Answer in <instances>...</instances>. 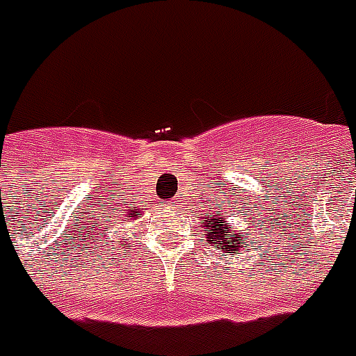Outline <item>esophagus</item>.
I'll return each instance as SVG.
<instances>
[{
    "label": "esophagus",
    "mask_w": 356,
    "mask_h": 356,
    "mask_svg": "<svg viewBox=\"0 0 356 356\" xmlns=\"http://www.w3.org/2000/svg\"><path fill=\"white\" fill-rule=\"evenodd\" d=\"M178 204H180V200H172V208H176Z\"/></svg>",
    "instance_id": "obj_1"
}]
</instances>
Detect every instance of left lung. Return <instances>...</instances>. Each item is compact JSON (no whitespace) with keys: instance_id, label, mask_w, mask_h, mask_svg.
<instances>
[{"instance_id":"1","label":"left lung","mask_w":356,"mask_h":356,"mask_svg":"<svg viewBox=\"0 0 356 356\" xmlns=\"http://www.w3.org/2000/svg\"><path fill=\"white\" fill-rule=\"evenodd\" d=\"M244 210V207H242ZM231 216H236L232 208L225 207H213L207 208V212L200 213V227L204 229V238H207L208 245H213L218 248L221 253H229V255H234L238 253L240 250H244L245 242L250 240L251 229H257L255 223H251V227H245V231H238L236 227H232V223L229 221ZM253 216V210H250V213L242 212V218L244 221L251 219Z\"/></svg>"}]
</instances>
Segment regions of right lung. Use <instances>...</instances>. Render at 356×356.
<instances>
[{
  "mask_svg": "<svg viewBox=\"0 0 356 356\" xmlns=\"http://www.w3.org/2000/svg\"><path fill=\"white\" fill-rule=\"evenodd\" d=\"M124 216V219H122V223H127V221H135V219H138L143 213L138 212V208H135V210H127V212L122 213ZM125 242H127V238H124ZM112 240H105V245H111ZM120 244V242H118Z\"/></svg>",
  "mask_w": 356,
  "mask_h": 356,
  "instance_id": "right-lung-1",
  "label": "right lung"
}]
</instances>
